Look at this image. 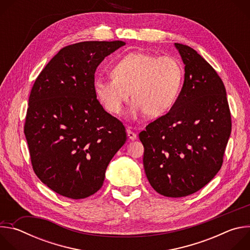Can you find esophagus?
<instances>
[{"mask_svg":"<svg viewBox=\"0 0 250 250\" xmlns=\"http://www.w3.org/2000/svg\"><path fill=\"white\" fill-rule=\"evenodd\" d=\"M126 133H127V136L130 140H135L137 138V135L135 132H133L129 127L126 129Z\"/></svg>","mask_w":250,"mask_h":250,"instance_id":"esophagus-1","label":"esophagus"}]
</instances>
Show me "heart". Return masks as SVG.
Instances as JSON below:
<instances>
[{"instance_id":"heart-1","label":"heart","mask_w":250,"mask_h":250,"mask_svg":"<svg viewBox=\"0 0 250 250\" xmlns=\"http://www.w3.org/2000/svg\"><path fill=\"white\" fill-rule=\"evenodd\" d=\"M112 76L98 77L94 82L95 95L106 111L121 115L131 92L132 118L144 114L158 118L172 108L179 96L183 68L169 55L130 52L113 65Z\"/></svg>"}]
</instances>
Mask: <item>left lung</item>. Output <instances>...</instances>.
Returning <instances> with one entry per match:
<instances>
[{
	"label": "left lung",
	"mask_w": 250,
	"mask_h": 250,
	"mask_svg": "<svg viewBox=\"0 0 250 250\" xmlns=\"http://www.w3.org/2000/svg\"><path fill=\"white\" fill-rule=\"evenodd\" d=\"M185 64L182 90L171 110L139 132L148 182L160 195L186 197L220 171L231 131L225 85L196 50L175 43Z\"/></svg>",
	"instance_id": "left-lung-1"
}]
</instances>
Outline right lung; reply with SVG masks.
<instances>
[{
  "instance_id": "right-lung-1",
  "label": "right lung",
  "mask_w": 250,
  "mask_h": 250,
  "mask_svg": "<svg viewBox=\"0 0 250 250\" xmlns=\"http://www.w3.org/2000/svg\"><path fill=\"white\" fill-rule=\"evenodd\" d=\"M125 44L65 46L32 86L24 123L32 169L61 196L78 200L99 191L106 167L126 140L123 123L104 110L94 91L97 67Z\"/></svg>"
}]
</instances>
